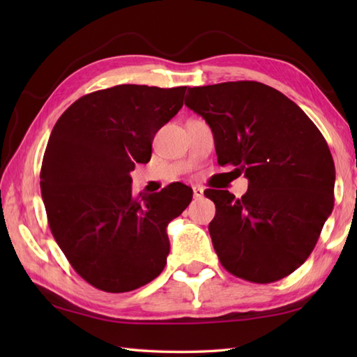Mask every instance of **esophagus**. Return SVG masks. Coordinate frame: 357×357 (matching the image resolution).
Instances as JSON below:
<instances>
[{
	"label": "esophagus",
	"instance_id": "obj_1",
	"mask_svg": "<svg viewBox=\"0 0 357 357\" xmlns=\"http://www.w3.org/2000/svg\"><path fill=\"white\" fill-rule=\"evenodd\" d=\"M192 188H193V198H195V199H199V198H202V196H204V188H202V187H199V185H193Z\"/></svg>",
	"mask_w": 357,
	"mask_h": 357
}]
</instances>
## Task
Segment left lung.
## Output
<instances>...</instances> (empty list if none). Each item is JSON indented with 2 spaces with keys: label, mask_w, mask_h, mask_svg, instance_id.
Returning a JSON list of instances; mask_svg holds the SVG:
<instances>
[{
  "label": "left lung",
  "mask_w": 357,
  "mask_h": 357,
  "mask_svg": "<svg viewBox=\"0 0 357 357\" xmlns=\"http://www.w3.org/2000/svg\"><path fill=\"white\" fill-rule=\"evenodd\" d=\"M185 105L210 126L219 165L244 173L242 198L211 190L208 225L222 267L268 284L313 252L335 204V162L319 128L298 104L256 81L188 87Z\"/></svg>",
  "instance_id": "1"
}]
</instances>
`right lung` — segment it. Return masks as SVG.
<instances>
[{
  "label": "right lung",
  "mask_w": 357,
  "mask_h": 357,
  "mask_svg": "<svg viewBox=\"0 0 357 357\" xmlns=\"http://www.w3.org/2000/svg\"><path fill=\"white\" fill-rule=\"evenodd\" d=\"M185 89L98 90L75 101L50 133L41 165L50 231L73 270L98 290H136L165 267L167 225L193 192L178 183L133 196L130 172L150 161L155 135L183 107Z\"/></svg>",
  "instance_id": "obj_1"
}]
</instances>
